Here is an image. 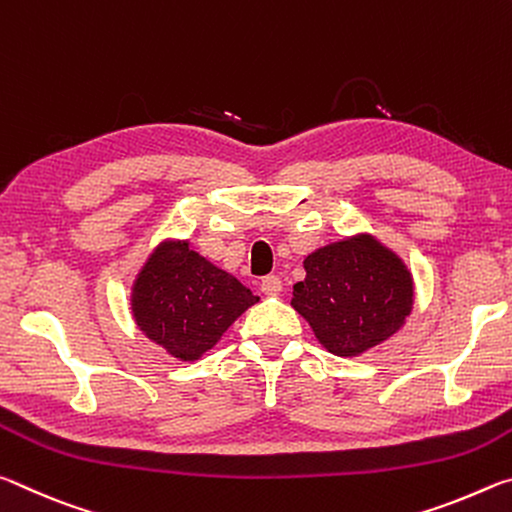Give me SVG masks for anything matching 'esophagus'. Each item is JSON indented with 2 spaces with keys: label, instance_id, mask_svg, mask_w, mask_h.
<instances>
[{
  "label": "esophagus",
  "instance_id": "34e87169",
  "mask_svg": "<svg viewBox=\"0 0 512 512\" xmlns=\"http://www.w3.org/2000/svg\"><path fill=\"white\" fill-rule=\"evenodd\" d=\"M259 289H262L264 296H280L282 280L277 275H266L262 277V282H259Z\"/></svg>",
  "mask_w": 512,
  "mask_h": 512
}]
</instances>
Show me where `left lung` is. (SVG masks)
Masks as SVG:
<instances>
[{
  "instance_id": "8db88e82",
  "label": "left lung",
  "mask_w": 512,
  "mask_h": 512,
  "mask_svg": "<svg viewBox=\"0 0 512 512\" xmlns=\"http://www.w3.org/2000/svg\"><path fill=\"white\" fill-rule=\"evenodd\" d=\"M291 305L336 357H357L402 327L413 307V280L402 259L361 235L314 250Z\"/></svg>"
}]
</instances>
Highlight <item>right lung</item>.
Wrapping results in <instances>:
<instances>
[{
    "label": "right lung",
    "mask_w": 512,
    "mask_h": 512,
    "mask_svg": "<svg viewBox=\"0 0 512 512\" xmlns=\"http://www.w3.org/2000/svg\"><path fill=\"white\" fill-rule=\"evenodd\" d=\"M259 298L237 277L207 262L187 241L162 244L133 287V316L151 341L194 361Z\"/></svg>",
    "instance_id": "add662e5"
}]
</instances>
